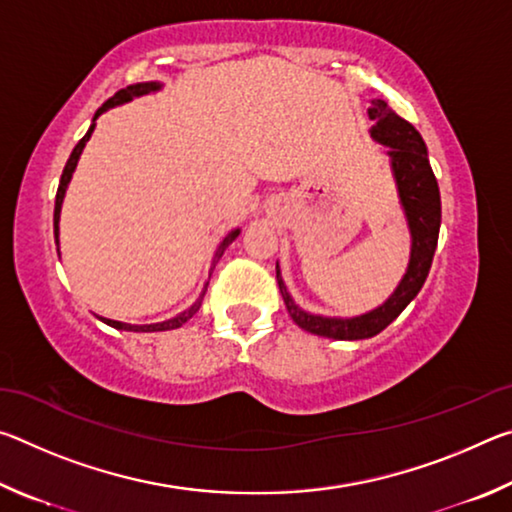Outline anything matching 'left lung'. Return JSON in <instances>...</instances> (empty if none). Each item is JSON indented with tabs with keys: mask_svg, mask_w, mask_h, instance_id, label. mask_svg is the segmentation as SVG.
I'll list each match as a JSON object with an SVG mask.
<instances>
[{
	"mask_svg": "<svg viewBox=\"0 0 512 512\" xmlns=\"http://www.w3.org/2000/svg\"><path fill=\"white\" fill-rule=\"evenodd\" d=\"M368 117L372 119L370 135L391 149L388 155L393 160V173L397 180V189H400V201L404 205L413 237L411 262L409 268H406L400 287L395 289L393 296L384 305L370 311V314L357 318H323L307 314V311H302L291 300L280 277V268L275 266L277 287H280L284 305H287L293 323L305 329V332L327 336V339L336 341L370 339V336H377L381 329L391 325L402 314L404 307L418 296L424 280H427L433 253H436L438 246L440 192L427 158V146H424L420 133L415 131L409 121L397 115L395 110L388 108V103L381 99L372 103Z\"/></svg>",
	"mask_w": 512,
	"mask_h": 512,
	"instance_id": "1",
	"label": "left lung"
}]
</instances>
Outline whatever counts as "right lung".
Instances as JSON below:
<instances>
[{
	"label": "right lung",
	"instance_id": "1",
	"mask_svg": "<svg viewBox=\"0 0 512 512\" xmlns=\"http://www.w3.org/2000/svg\"><path fill=\"white\" fill-rule=\"evenodd\" d=\"M155 90H160V83H153V81H151V83H135V85H128V88L119 90V92L115 94V97H110L106 103H103V106L97 110V115H94V119H97V117L101 115V112H106V110L112 108V106H119V103H126V101H131L133 97H142V94H149V92H155ZM92 131H94V124L90 126V131L83 135V140H79V144L74 146V151H72V155H69V160H67L65 169H63V176H60V185H58V192H56V207H54V237H56V244H58L60 205H63L65 189H67L69 180H72V173H74V169H76V162H79V155H81V151H83L85 142L90 140ZM237 235H239V230H232L230 235L221 241V246H219V250H216V255H214V264L219 262V257L223 255V250L228 248V246L232 244V241L237 239ZM214 264H212V268H214ZM205 289H207V287H205ZM203 296H205V291L201 293V298H198L192 307L185 309L183 314H178L176 318L164 320V323H155V325H128V323H119V320H110V318H101V320H103V323H106V325L115 327V329H126V332H167V329H176V327H180V325H185L187 320L192 318L198 309H201Z\"/></svg>",
	"mask_w": 512,
	"mask_h": 512
}]
</instances>
